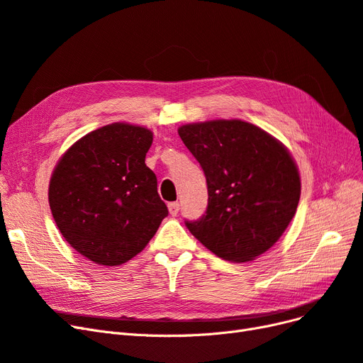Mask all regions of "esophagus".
<instances>
[{
	"label": "esophagus",
	"instance_id": "34e87169",
	"mask_svg": "<svg viewBox=\"0 0 363 363\" xmlns=\"http://www.w3.org/2000/svg\"><path fill=\"white\" fill-rule=\"evenodd\" d=\"M168 210H169V215L171 216H177L179 211H180V204L179 203H169L168 204Z\"/></svg>",
	"mask_w": 363,
	"mask_h": 363
}]
</instances>
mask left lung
Listing matches in <instances>:
<instances>
[{
	"label": "left lung",
	"mask_w": 363,
	"mask_h": 363,
	"mask_svg": "<svg viewBox=\"0 0 363 363\" xmlns=\"http://www.w3.org/2000/svg\"><path fill=\"white\" fill-rule=\"evenodd\" d=\"M201 165L208 192L206 213L184 220L218 257L245 262L266 252L291 222L301 198L293 157L267 132L242 120H215L179 129Z\"/></svg>",
	"instance_id": "obj_1"
}]
</instances>
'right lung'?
Wrapping results in <instances>:
<instances>
[{
    "label": "right lung",
    "instance_id": "add662e5",
    "mask_svg": "<svg viewBox=\"0 0 363 363\" xmlns=\"http://www.w3.org/2000/svg\"><path fill=\"white\" fill-rule=\"evenodd\" d=\"M153 133L126 123L108 124L74 143L49 183L58 230L77 251L102 266L140 254L168 208L145 165Z\"/></svg>",
    "mask_w": 363,
    "mask_h": 363
}]
</instances>
